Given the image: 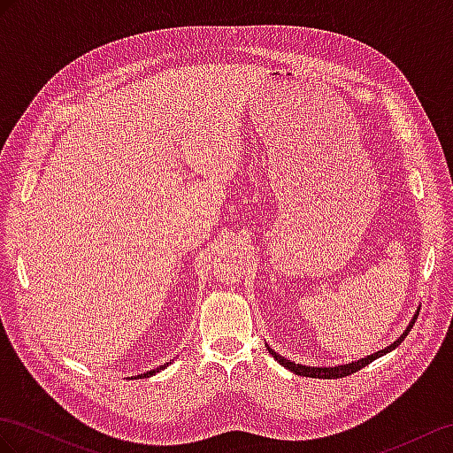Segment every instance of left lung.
<instances>
[{"label":"left lung","instance_id":"1","mask_svg":"<svg viewBox=\"0 0 453 453\" xmlns=\"http://www.w3.org/2000/svg\"><path fill=\"white\" fill-rule=\"evenodd\" d=\"M417 316H419V310L415 311L413 314V318H411V321H410V326L405 327V331L400 334V337L394 341L392 344H388L385 350H379V352H375V354H371V356H365V357H359L357 362H352V364H344V365H334V367H327V365H323V367H310V365H303V364H295V362H291V359H287V357H283L281 354H277L273 348H270L268 344V352L277 359V362H280L283 367H287L288 371H293V373H296V375H303V377H311V379H339V377H346V375H352V373H356V371H359L362 367H365L367 364H371L373 362V359H377V357H380V356H385V354H388V352H392L394 348H396L405 337H408V333L411 331V327H413V323H415V319H417Z\"/></svg>","mask_w":453,"mask_h":453}]
</instances>
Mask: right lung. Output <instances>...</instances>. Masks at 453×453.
<instances>
[{
  "label": "right lung",
  "instance_id": "add662e5",
  "mask_svg": "<svg viewBox=\"0 0 453 453\" xmlns=\"http://www.w3.org/2000/svg\"><path fill=\"white\" fill-rule=\"evenodd\" d=\"M168 364H172V359H170V362ZM168 364H165V365H158L157 369H150V371H147V373H142V375H137L135 379H145V377H150V375H155V373H158V371L160 369H165V367H168Z\"/></svg>",
  "mask_w": 453,
  "mask_h": 453
}]
</instances>
